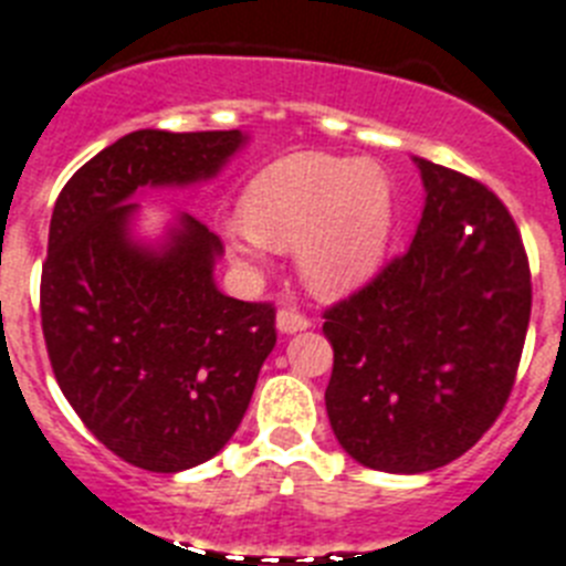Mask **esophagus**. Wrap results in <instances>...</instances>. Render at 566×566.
Wrapping results in <instances>:
<instances>
[{
	"mask_svg": "<svg viewBox=\"0 0 566 566\" xmlns=\"http://www.w3.org/2000/svg\"><path fill=\"white\" fill-rule=\"evenodd\" d=\"M312 326V321H308L306 315H301V312H294V308H280L277 312V329L283 332V335H292V332H303Z\"/></svg>",
	"mask_w": 566,
	"mask_h": 566,
	"instance_id": "1",
	"label": "esophagus"
}]
</instances>
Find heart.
I'll return each instance as SVG.
<instances>
[{
    "mask_svg": "<svg viewBox=\"0 0 566 566\" xmlns=\"http://www.w3.org/2000/svg\"><path fill=\"white\" fill-rule=\"evenodd\" d=\"M245 220H226L234 263L254 269L269 245L294 251L297 274L317 297H343L378 272L392 234V188L371 163L292 154L251 180Z\"/></svg>",
    "mask_w": 566,
    "mask_h": 566,
    "instance_id": "heart-1",
    "label": "heart"
}]
</instances>
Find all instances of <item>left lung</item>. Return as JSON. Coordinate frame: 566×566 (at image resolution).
<instances>
[{"instance_id": "obj_1", "label": "left lung", "mask_w": 566, "mask_h": 566, "mask_svg": "<svg viewBox=\"0 0 566 566\" xmlns=\"http://www.w3.org/2000/svg\"><path fill=\"white\" fill-rule=\"evenodd\" d=\"M427 202L403 254L323 312L335 349L326 412L369 470H438L495 423L513 392L533 286L504 202L415 157Z\"/></svg>"}]
</instances>
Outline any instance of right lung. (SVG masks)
Segmentation results:
<instances>
[{
    "mask_svg": "<svg viewBox=\"0 0 566 566\" xmlns=\"http://www.w3.org/2000/svg\"><path fill=\"white\" fill-rule=\"evenodd\" d=\"M245 139L125 134L53 206L40 286L53 375L96 441L139 470L182 472L214 458L277 343L272 303L214 286L223 243L197 217L177 214L157 245L132 234L137 191L211 180Z\"/></svg>",
    "mask_w": 566,
    "mask_h": 566,
    "instance_id": "add662e5",
    "label": "right lung"
}]
</instances>
